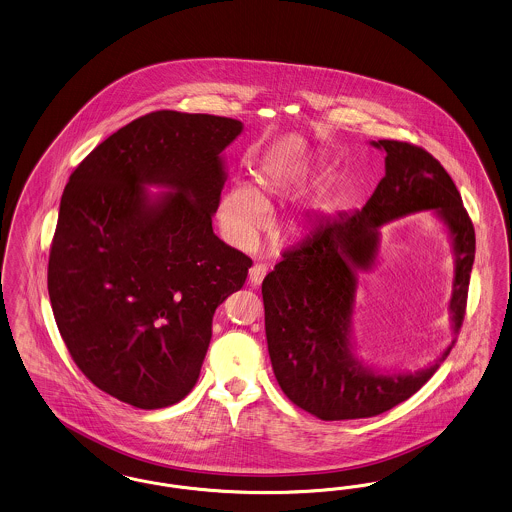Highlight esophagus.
I'll return each instance as SVG.
<instances>
[{
	"label": "esophagus",
	"instance_id": "esophagus-1",
	"mask_svg": "<svg viewBox=\"0 0 512 512\" xmlns=\"http://www.w3.org/2000/svg\"><path fill=\"white\" fill-rule=\"evenodd\" d=\"M267 267L264 264H254L248 271V279L252 283V287H260L264 277H266Z\"/></svg>",
	"mask_w": 512,
	"mask_h": 512
}]
</instances>
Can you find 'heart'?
Listing matches in <instances>:
<instances>
[{
	"label": "heart",
	"instance_id": "1",
	"mask_svg": "<svg viewBox=\"0 0 512 512\" xmlns=\"http://www.w3.org/2000/svg\"><path fill=\"white\" fill-rule=\"evenodd\" d=\"M313 168L310 162H275L264 166L256 174V187L237 181L233 183L220 199L218 220L223 235L239 248L256 245L258 237L269 225V214L275 204L290 199L300 191V187L312 178ZM338 202V181H327L312 200L315 214H331Z\"/></svg>",
	"mask_w": 512,
	"mask_h": 512
}]
</instances>
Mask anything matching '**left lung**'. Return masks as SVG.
Returning a JSON list of instances; mask_svg holds the SVG:
<instances>
[{"label":"left lung","mask_w":512,"mask_h":512,"mask_svg":"<svg viewBox=\"0 0 512 512\" xmlns=\"http://www.w3.org/2000/svg\"><path fill=\"white\" fill-rule=\"evenodd\" d=\"M384 178L354 216L312 233L267 273L262 283L273 373L292 403L323 421L375 417L409 400L449 356L455 340L417 371H378L359 359L352 338L357 279L377 264L380 227L432 210L455 254L449 298L453 333L467 308L476 237L461 195L444 166L421 147L378 139Z\"/></svg>","instance_id":"1"}]
</instances>
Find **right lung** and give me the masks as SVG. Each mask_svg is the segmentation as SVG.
I'll return each instance as SVG.
<instances>
[{"label": "right lung", "mask_w": 512, "mask_h": 512, "mask_svg": "<svg viewBox=\"0 0 512 512\" xmlns=\"http://www.w3.org/2000/svg\"><path fill=\"white\" fill-rule=\"evenodd\" d=\"M241 132L233 118L151 112L97 145L68 179L49 300L78 369L116 400L139 409L183 400L216 308L245 285L252 260L212 229L227 179L222 153Z\"/></svg>", "instance_id": "1"}]
</instances>
